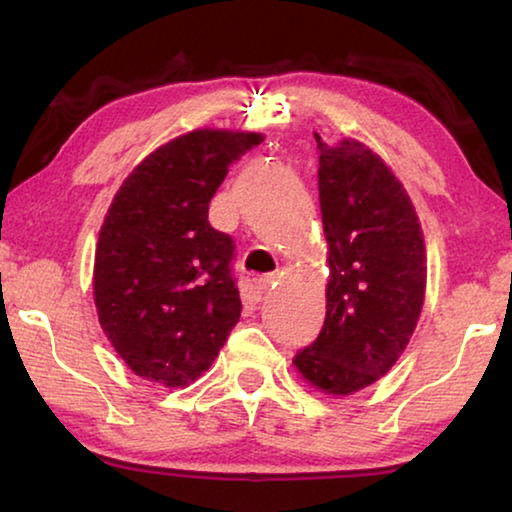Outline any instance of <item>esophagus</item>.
I'll list each match as a JSON object with an SVG mask.
<instances>
[{
	"label": "esophagus",
	"mask_w": 512,
	"mask_h": 512,
	"mask_svg": "<svg viewBox=\"0 0 512 512\" xmlns=\"http://www.w3.org/2000/svg\"><path fill=\"white\" fill-rule=\"evenodd\" d=\"M271 287H275V275H262L255 280V289L259 293H266Z\"/></svg>",
	"instance_id": "obj_1"
}]
</instances>
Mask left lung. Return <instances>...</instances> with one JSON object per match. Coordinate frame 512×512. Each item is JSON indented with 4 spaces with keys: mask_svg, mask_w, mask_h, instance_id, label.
<instances>
[{
    "mask_svg": "<svg viewBox=\"0 0 512 512\" xmlns=\"http://www.w3.org/2000/svg\"><path fill=\"white\" fill-rule=\"evenodd\" d=\"M318 144V198L327 239V311L318 339L293 363L327 395L384 377L418 325L427 250L395 173L354 140Z\"/></svg>",
    "mask_w": 512,
    "mask_h": 512,
    "instance_id": "8db88e82",
    "label": "left lung"
}]
</instances>
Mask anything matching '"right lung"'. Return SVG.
Listing matches in <instances>:
<instances>
[{
  "instance_id": "add662e5",
  "label": "right lung",
  "mask_w": 512,
  "mask_h": 512,
  "mask_svg": "<svg viewBox=\"0 0 512 512\" xmlns=\"http://www.w3.org/2000/svg\"><path fill=\"white\" fill-rule=\"evenodd\" d=\"M264 137L194 131L160 146L124 180L101 225L94 305L135 375L187 386L239 323L235 241L207 210L228 167Z\"/></svg>"
}]
</instances>
